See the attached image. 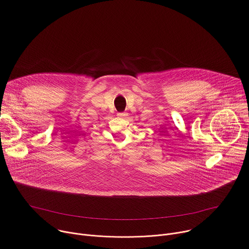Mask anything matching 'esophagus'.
Returning a JSON list of instances; mask_svg holds the SVG:
<instances>
[{
	"label": "esophagus",
	"instance_id": "obj_1",
	"mask_svg": "<svg viewBox=\"0 0 249 249\" xmlns=\"http://www.w3.org/2000/svg\"><path fill=\"white\" fill-rule=\"evenodd\" d=\"M118 116H119V117H125V116H126V113H124V112H119V113H118Z\"/></svg>",
	"mask_w": 249,
	"mask_h": 249
}]
</instances>
